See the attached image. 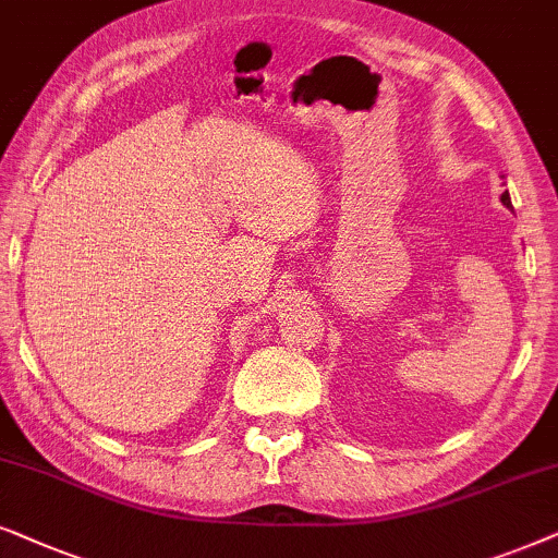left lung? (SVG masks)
<instances>
[{
  "label": "left lung",
  "instance_id": "8db88e82",
  "mask_svg": "<svg viewBox=\"0 0 558 558\" xmlns=\"http://www.w3.org/2000/svg\"><path fill=\"white\" fill-rule=\"evenodd\" d=\"M500 202H502V204H505V206H508V209H510V206H512V204H510V193H508V191H502Z\"/></svg>",
  "mask_w": 558,
  "mask_h": 558
}]
</instances>
